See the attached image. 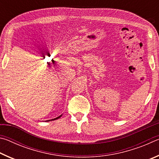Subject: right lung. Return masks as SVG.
Masks as SVG:
<instances>
[{
  "label": "right lung",
  "instance_id": "add662e5",
  "mask_svg": "<svg viewBox=\"0 0 159 159\" xmlns=\"http://www.w3.org/2000/svg\"><path fill=\"white\" fill-rule=\"evenodd\" d=\"M60 116H58V117H57V118H54V119H52V120H56V119H57V118H60ZM49 120H47V121H49Z\"/></svg>",
  "mask_w": 159,
  "mask_h": 159
}]
</instances>
